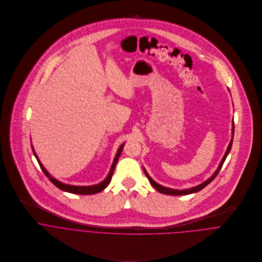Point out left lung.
Here are the masks:
<instances>
[{
    "label": "left lung",
    "instance_id": "1",
    "mask_svg": "<svg viewBox=\"0 0 262 262\" xmlns=\"http://www.w3.org/2000/svg\"><path fill=\"white\" fill-rule=\"evenodd\" d=\"M233 137H234V122H232V138H231V141H230V143H229V145H228V148L226 150V152H225L224 156H223V158H222V160H221V162H220V164H219V166H218V168L216 169V171L212 174V177L211 178H209L206 182H204L203 184H201V185H199V186H196V187H190V188H186V189H174V188H170V187H163V186H161V185H159V184H157L156 182H154L151 178L149 177V174L147 173V171H146V169L145 168H143V170H144V173H145V176L147 177V179H148V181L150 182V184L152 185V187H154L156 190H158L159 192H161V193H164V194H170V195H185V194H189V193H193V192H198L199 190H201V189H203L204 187H207L216 177H217V174L219 173V171H220V169L222 168V166H223V163H224L225 159H226V157L228 156V154H229V152H230V150H231V147H232V143H233Z\"/></svg>",
    "mask_w": 262,
    "mask_h": 262
}]
</instances>
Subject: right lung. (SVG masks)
I'll list each match as a JSON object with an SVG mask.
<instances>
[{"label": "right lung", "instance_id": "1", "mask_svg": "<svg viewBox=\"0 0 262 262\" xmlns=\"http://www.w3.org/2000/svg\"><path fill=\"white\" fill-rule=\"evenodd\" d=\"M124 144H125V143H123V144L119 147L118 151H117V153H116V155H115V158H114V161H113L112 166H111L110 171H109L108 176L106 177V179H105L103 182H101V183H99V184H97V185H94V186H72V185L63 184V183L57 181V180L54 179L52 176H50L49 172L45 169V167L42 165V163L40 162V160H39V158H38L37 154H36L35 150L33 148V145H31V146H32V151H33V153H34V156L36 157L38 163H39V165H40L42 171L45 173V176L49 179V181H50L55 187H58L59 189H61V190H63V191H68V192H72V193H77V194H94V193H97V192L102 191L103 189H105V188L107 187V186L110 184L111 179H112L113 172H114V170H115L117 161H118V159H119V157H120V155H121V152H122V150H123Z\"/></svg>", "mask_w": 262, "mask_h": 262}]
</instances>
